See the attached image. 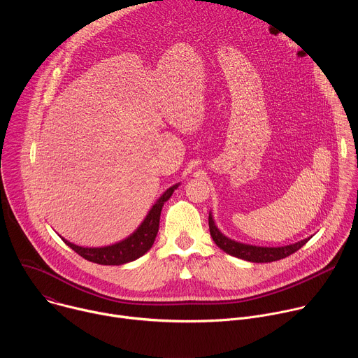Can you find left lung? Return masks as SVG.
Wrapping results in <instances>:
<instances>
[{"instance_id": "obj_1", "label": "left lung", "mask_w": 358, "mask_h": 358, "mask_svg": "<svg viewBox=\"0 0 358 358\" xmlns=\"http://www.w3.org/2000/svg\"><path fill=\"white\" fill-rule=\"evenodd\" d=\"M208 224H210L211 238L217 243L218 248H221L224 252L231 255V257H235V258H239V259H243L248 262H255V264H266V262L283 259V258L289 257V255L294 253L296 250H299L306 242L312 238V236L304 238L299 242L285 245V246H257V245L243 243V242L231 239L227 235H224L220 231V228L217 227L211 211H210Z\"/></svg>"}]
</instances>
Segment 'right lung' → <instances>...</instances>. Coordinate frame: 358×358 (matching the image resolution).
<instances>
[{"instance_id":"obj_1","label":"right lung","mask_w":358,"mask_h":358,"mask_svg":"<svg viewBox=\"0 0 358 358\" xmlns=\"http://www.w3.org/2000/svg\"><path fill=\"white\" fill-rule=\"evenodd\" d=\"M178 185L180 182L167 188L159 196V199L152 203V207L150 208V211L147 213L141 224L137 227V229H134V232H131L129 236H126L119 242H115L106 246L93 248V246H80L65 239L61 235L59 236L69 248H72L76 253L80 255L82 258L90 262H94L99 265H123V264L133 262L140 257H143L145 252L151 249L152 243H155L159 232L160 215L164 207V202L170 199V196L178 188Z\"/></svg>"}]
</instances>
